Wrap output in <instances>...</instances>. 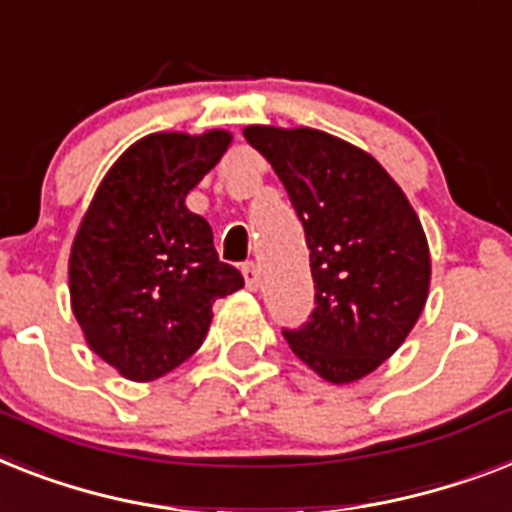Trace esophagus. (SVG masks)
<instances>
[{"label": "esophagus", "mask_w": 512, "mask_h": 512, "mask_svg": "<svg viewBox=\"0 0 512 512\" xmlns=\"http://www.w3.org/2000/svg\"><path fill=\"white\" fill-rule=\"evenodd\" d=\"M242 273H244V284H247V289H252V292H255L257 286H260V270H257V265L244 263Z\"/></svg>", "instance_id": "esophagus-1"}]
</instances>
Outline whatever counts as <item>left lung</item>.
I'll list each match as a JSON object with an SVG mask.
<instances>
[{"instance_id":"8db88e82","label":"left lung","mask_w":512,"mask_h":512,"mask_svg":"<svg viewBox=\"0 0 512 512\" xmlns=\"http://www.w3.org/2000/svg\"><path fill=\"white\" fill-rule=\"evenodd\" d=\"M244 139L281 178L310 249L315 307L284 328L294 355L331 384L394 355L429 294L421 220L368 152L315 128L249 126Z\"/></svg>"}]
</instances>
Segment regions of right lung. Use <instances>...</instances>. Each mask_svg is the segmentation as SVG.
Masks as SVG:
<instances>
[{"label":"right lung","instance_id":"add662e5","mask_svg":"<svg viewBox=\"0 0 512 512\" xmlns=\"http://www.w3.org/2000/svg\"><path fill=\"white\" fill-rule=\"evenodd\" d=\"M231 144L226 131L152 134L99 184L70 249V302L83 336L131 381H152L205 342L213 302L244 286L213 228L184 205Z\"/></svg>","mask_w":512,"mask_h":512}]
</instances>
